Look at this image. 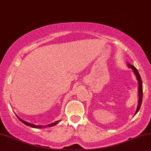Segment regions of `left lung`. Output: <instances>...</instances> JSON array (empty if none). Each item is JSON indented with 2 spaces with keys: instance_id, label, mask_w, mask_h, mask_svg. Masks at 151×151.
<instances>
[{
  "instance_id": "1",
  "label": "left lung",
  "mask_w": 151,
  "mask_h": 151,
  "mask_svg": "<svg viewBox=\"0 0 151 151\" xmlns=\"http://www.w3.org/2000/svg\"><path fill=\"white\" fill-rule=\"evenodd\" d=\"M128 68H130V69H132V70H133L134 74H135V75H136L137 79V81H138V85H139V87H138L139 100H138L137 108L135 114H136L137 113V112L139 111V110L140 107H141L142 102V96H143V88H142V81L141 77H140L139 74V72L137 71V70L136 69V68L134 67V65H131V64H130V63H128Z\"/></svg>"
}]
</instances>
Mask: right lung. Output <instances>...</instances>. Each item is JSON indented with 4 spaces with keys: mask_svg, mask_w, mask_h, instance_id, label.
Listing matches in <instances>:
<instances>
[{
    "mask_svg": "<svg viewBox=\"0 0 151 151\" xmlns=\"http://www.w3.org/2000/svg\"><path fill=\"white\" fill-rule=\"evenodd\" d=\"M17 117L19 118V119L20 120V121H21L22 123H23L24 124H25L26 126H30V127H32V128H43V127H44L43 126H40V125H35V124H30V123H28V122H25V121H23V120H22L21 119H20V118L19 117V116H17ZM59 121H57V122H55V123H52V124H47V126H45V127H51V126H55V125H57V124L59 123Z\"/></svg>",
    "mask_w": 151,
    "mask_h": 151,
    "instance_id": "right-lung-1",
    "label": "right lung"
}]
</instances>
